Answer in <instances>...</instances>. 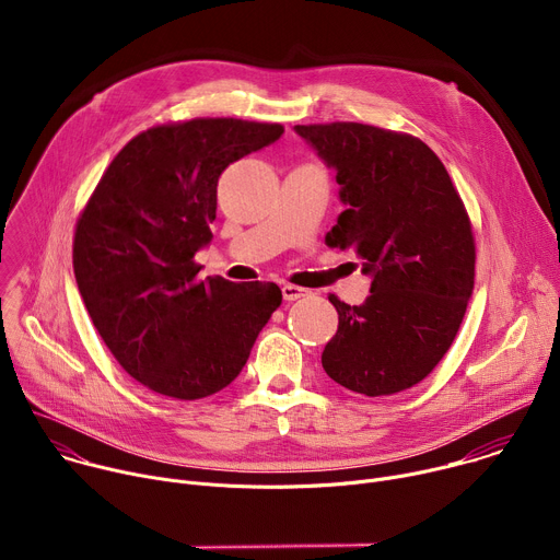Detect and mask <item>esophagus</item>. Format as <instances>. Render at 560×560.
I'll return each instance as SVG.
<instances>
[{
    "label": "esophagus",
    "mask_w": 560,
    "mask_h": 560,
    "mask_svg": "<svg viewBox=\"0 0 560 560\" xmlns=\"http://www.w3.org/2000/svg\"><path fill=\"white\" fill-rule=\"evenodd\" d=\"M281 294H283L285 301H296V299H301V296H307V290H305V288H299V285L285 283V285L281 288Z\"/></svg>",
    "instance_id": "34e87169"
}]
</instances>
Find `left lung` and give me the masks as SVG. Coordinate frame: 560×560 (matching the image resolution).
<instances>
[{"label":"left lung","instance_id":"1","mask_svg":"<svg viewBox=\"0 0 560 560\" xmlns=\"http://www.w3.org/2000/svg\"><path fill=\"white\" fill-rule=\"evenodd\" d=\"M294 130L337 171L346 210L326 244L354 250L372 277L361 305L330 294L337 335L322 363L332 381L389 396L423 381L450 350L474 290V234L441 159L421 139L368 124Z\"/></svg>","mask_w":560,"mask_h":560}]
</instances>
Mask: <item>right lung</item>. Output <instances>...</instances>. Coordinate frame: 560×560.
<instances>
[{"label": "right lung", "instance_id": "1", "mask_svg": "<svg viewBox=\"0 0 560 560\" xmlns=\"http://www.w3.org/2000/svg\"><path fill=\"white\" fill-rule=\"evenodd\" d=\"M283 135L281 124L203 117L132 137L77 219L79 294L117 363L179 401L230 385L281 305L277 283L199 279L217 182Z\"/></svg>", "mask_w": 560, "mask_h": 560}]
</instances>
